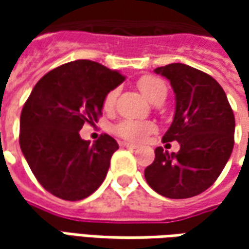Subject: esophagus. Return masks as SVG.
Returning <instances> with one entry per match:
<instances>
[{"mask_svg": "<svg viewBox=\"0 0 249 249\" xmlns=\"http://www.w3.org/2000/svg\"><path fill=\"white\" fill-rule=\"evenodd\" d=\"M122 147H124V148H130V149H137L139 147L136 145V144H130V142H122Z\"/></svg>", "mask_w": 249, "mask_h": 249, "instance_id": "1", "label": "esophagus"}]
</instances>
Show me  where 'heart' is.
I'll return each instance as SVG.
<instances>
[{
    "instance_id": "obj_1",
    "label": "heart",
    "mask_w": 249,
    "mask_h": 249,
    "mask_svg": "<svg viewBox=\"0 0 249 249\" xmlns=\"http://www.w3.org/2000/svg\"><path fill=\"white\" fill-rule=\"evenodd\" d=\"M137 87L140 91L148 98L151 102H158V101H163L166 98L167 89L165 82L162 79H159L157 76H142L140 77L137 82ZM116 90L109 91L105 98H104V108L108 110L112 109L115 100H116ZM155 130V126L149 122H140V120H122L118 124L113 126V133L116 136H119L120 139L129 140V141H134V142H140L145 137L151 134Z\"/></svg>"
}]
</instances>
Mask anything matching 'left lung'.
<instances>
[{"label": "left lung", "mask_w": 249, "mask_h": 249, "mask_svg": "<svg viewBox=\"0 0 249 249\" xmlns=\"http://www.w3.org/2000/svg\"><path fill=\"white\" fill-rule=\"evenodd\" d=\"M176 94V110L163 142L177 141L178 152L155 149L144 176L160 196L173 199L204 193L222 173L234 145L235 120L225 90L206 73L184 63L157 68Z\"/></svg>", "instance_id": "1"}]
</instances>
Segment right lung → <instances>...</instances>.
Wrapping results in <instances>:
<instances>
[{
	"instance_id": "right-lung-1",
	"label": "right lung",
	"mask_w": 249,
	"mask_h": 249,
	"mask_svg": "<svg viewBox=\"0 0 249 249\" xmlns=\"http://www.w3.org/2000/svg\"><path fill=\"white\" fill-rule=\"evenodd\" d=\"M124 80L116 71L89 59L55 68L34 86L20 113L19 144L38 183L65 201L91 196L105 180L119 148L108 134L92 145L82 140L84 123L102 115L104 98Z\"/></svg>"
}]
</instances>
